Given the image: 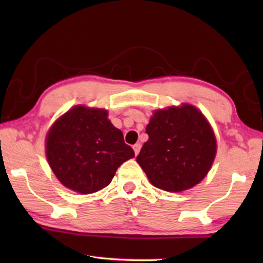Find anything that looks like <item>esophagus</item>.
<instances>
[{
    "label": "esophagus",
    "mask_w": 263,
    "mask_h": 263,
    "mask_svg": "<svg viewBox=\"0 0 263 263\" xmlns=\"http://www.w3.org/2000/svg\"><path fill=\"white\" fill-rule=\"evenodd\" d=\"M140 148H141V145H140V144H136V145H133V151H135L136 155L139 154V152H140Z\"/></svg>",
    "instance_id": "34e87169"
}]
</instances>
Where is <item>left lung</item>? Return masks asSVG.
<instances>
[{
    "label": "left lung",
    "instance_id": "8db88e82",
    "mask_svg": "<svg viewBox=\"0 0 263 263\" xmlns=\"http://www.w3.org/2000/svg\"><path fill=\"white\" fill-rule=\"evenodd\" d=\"M148 140L137 162L152 185L182 193L208 175L217 154V139L210 122L189 103L153 111L146 126Z\"/></svg>",
    "mask_w": 263,
    "mask_h": 263
}]
</instances>
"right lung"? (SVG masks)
I'll return each mask as SVG.
<instances>
[{
    "label": "right lung",
    "mask_w": 263,
    "mask_h": 263,
    "mask_svg": "<svg viewBox=\"0 0 263 263\" xmlns=\"http://www.w3.org/2000/svg\"><path fill=\"white\" fill-rule=\"evenodd\" d=\"M45 154L60 183L81 195L105 188L118 167L135 158L108 110L83 104L66 111L48 128Z\"/></svg>",
    "instance_id": "right-lung-1"
}]
</instances>
